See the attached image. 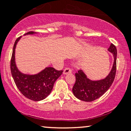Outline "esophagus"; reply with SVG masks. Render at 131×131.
<instances>
[{"label": "esophagus", "mask_w": 131, "mask_h": 131, "mask_svg": "<svg viewBox=\"0 0 131 131\" xmlns=\"http://www.w3.org/2000/svg\"><path fill=\"white\" fill-rule=\"evenodd\" d=\"M71 72H72V71L69 68H66L63 71V74L67 75L68 74H69V73H71Z\"/></svg>", "instance_id": "1"}]
</instances>
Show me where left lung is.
<instances>
[{
	"mask_svg": "<svg viewBox=\"0 0 131 131\" xmlns=\"http://www.w3.org/2000/svg\"><path fill=\"white\" fill-rule=\"evenodd\" d=\"M108 51L113 54L114 62L112 69L105 78L92 80L88 78L83 70H80L75 73L76 81L73 86L72 92L77 98L85 102H92L102 96L110 88L116 72V47L111 43Z\"/></svg>",
	"mask_w": 131,
	"mask_h": 131,
	"instance_id": "obj_1",
	"label": "left lung"
}]
</instances>
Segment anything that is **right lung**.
Here are the masks:
<instances>
[{
	"mask_svg": "<svg viewBox=\"0 0 131 131\" xmlns=\"http://www.w3.org/2000/svg\"><path fill=\"white\" fill-rule=\"evenodd\" d=\"M36 32H29L24 34L34 35ZM21 36L17 38L13 47L11 60L12 76L17 88L27 98L39 101L46 98L51 93L54 84L62 75L63 71H57L52 67H46L36 74H26L19 71L15 63V48Z\"/></svg>",
	"mask_w": 131,
	"mask_h": 131,
	"instance_id": "right-lung-1",
	"label": "right lung"
}]
</instances>
